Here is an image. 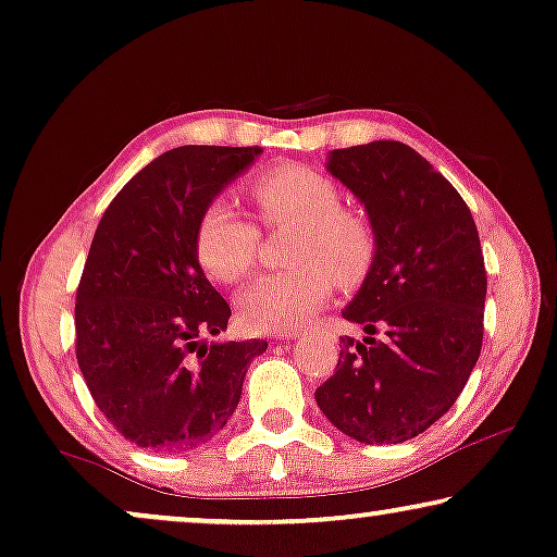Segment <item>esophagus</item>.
<instances>
[{"label": "esophagus", "instance_id": "obj_1", "mask_svg": "<svg viewBox=\"0 0 557 557\" xmlns=\"http://www.w3.org/2000/svg\"><path fill=\"white\" fill-rule=\"evenodd\" d=\"M282 338H285V341H293V338H300V335H297V333H285V335H282Z\"/></svg>", "mask_w": 557, "mask_h": 557}]
</instances>
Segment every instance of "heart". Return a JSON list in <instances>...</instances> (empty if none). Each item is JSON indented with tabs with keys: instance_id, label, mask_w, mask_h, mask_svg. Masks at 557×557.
<instances>
[{
	"instance_id": "obj_1",
	"label": "heart",
	"mask_w": 557,
	"mask_h": 557,
	"mask_svg": "<svg viewBox=\"0 0 557 557\" xmlns=\"http://www.w3.org/2000/svg\"><path fill=\"white\" fill-rule=\"evenodd\" d=\"M268 224H295L289 245L293 270L257 277L237 300L249 331L280 333L302 325L331 300L333 285L354 287L371 272L375 239L368 222L343 207L341 189L308 166H275L249 186ZM260 249V232L232 201L211 199L194 230V252L201 270L219 285L247 277Z\"/></svg>"
}]
</instances>
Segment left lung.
<instances>
[{"label":"left lung","instance_id":"obj_1","mask_svg":"<svg viewBox=\"0 0 557 557\" xmlns=\"http://www.w3.org/2000/svg\"><path fill=\"white\" fill-rule=\"evenodd\" d=\"M327 171L366 207L375 257L343 310L366 338H343L315 401L356 442H409L451 409L480 360V234L459 191L398 140L335 148Z\"/></svg>","mask_w":557,"mask_h":557}]
</instances>
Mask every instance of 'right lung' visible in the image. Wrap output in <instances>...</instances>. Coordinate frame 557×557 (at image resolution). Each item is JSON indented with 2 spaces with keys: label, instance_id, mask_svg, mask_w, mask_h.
<instances>
[{
  "label": "right lung",
  "instance_id": "obj_1",
  "mask_svg": "<svg viewBox=\"0 0 557 557\" xmlns=\"http://www.w3.org/2000/svg\"><path fill=\"white\" fill-rule=\"evenodd\" d=\"M260 146H178L115 194L92 237L75 297V356L92 401L128 442L194 449L237 409L249 360L268 341L201 343L230 305L199 268L201 209Z\"/></svg>",
  "mask_w": 557,
  "mask_h": 557
}]
</instances>
